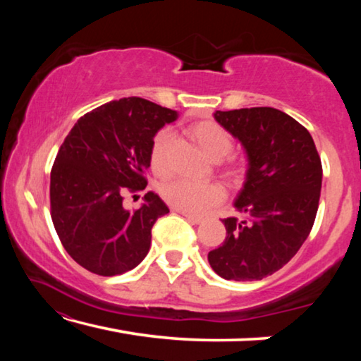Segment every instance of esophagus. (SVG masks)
Instances as JSON below:
<instances>
[{"mask_svg": "<svg viewBox=\"0 0 361 361\" xmlns=\"http://www.w3.org/2000/svg\"><path fill=\"white\" fill-rule=\"evenodd\" d=\"M183 213V216H185L189 223H192V224H200L204 221V218H200V216H194V215H189V213H185V212H181Z\"/></svg>", "mask_w": 361, "mask_h": 361, "instance_id": "34e87169", "label": "esophagus"}]
</instances>
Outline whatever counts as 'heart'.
Returning a JSON list of instances; mask_svg holds the SVG:
<instances>
[{
    "instance_id": "heart-1",
    "label": "heart",
    "mask_w": 361,
    "mask_h": 361,
    "mask_svg": "<svg viewBox=\"0 0 361 361\" xmlns=\"http://www.w3.org/2000/svg\"><path fill=\"white\" fill-rule=\"evenodd\" d=\"M191 135L213 161H221L234 149V140L229 132L213 121H204L191 129ZM175 133L170 129H161L152 137L149 146V166L157 176H166L172 170V152ZM224 173L231 180H239L243 169L239 162L231 161L224 166ZM161 195L173 209L204 215L215 209L226 199V191L219 183H199L189 178H172L161 185Z\"/></svg>"
}]
</instances>
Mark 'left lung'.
<instances>
[{
  "mask_svg": "<svg viewBox=\"0 0 361 361\" xmlns=\"http://www.w3.org/2000/svg\"><path fill=\"white\" fill-rule=\"evenodd\" d=\"M215 119L248 154L247 180L235 200L242 218H226V239L209 253L219 277L261 280L298 253L319 210L322 161L309 130L269 106L216 111Z\"/></svg>",
  "mask_w": 361,
  "mask_h": 361,
  "instance_id": "8db88e82",
  "label": "left lung"
}]
</instances>
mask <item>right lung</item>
Wrapping results in <instances>:
<instances>
[{
  "mask_svg": "<svg viewBox=\"0 0 361 361\" xmlns=\"http://www.w3.org/2000/svg\"><path fill=\"white\" fill-rule=\"evenodd\" d=\"M176 111L140 97L113 100L79 118L51 170V216L73 259L97 276L137 267L151 247V229L169 207L152 191L137 210L126 192L145 191L149 146ZM135 197V195H133Z\"/></svg>",
  "mask_w": 361,
  "mask_h": 361,
  "instance_id": "right-lung-1",
  "label": "right lung"
}]
</instances>
